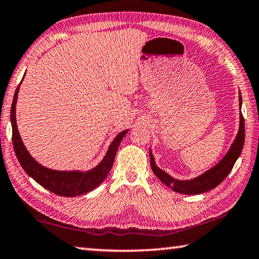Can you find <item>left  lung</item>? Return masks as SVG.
Masks as SVG:
<instances>
[{
	"label": "left lung",
	"mask_w": 259,
	"mask_h": 259,
	"mask_svg": "<svg viewBox=\"0 0 259 259\" xmlns=\"http://www.w3.org/2000/svg\"><path fill=\"white\" fill-rule=\"evenodd\" d=\"M242 105V97L240 94V109ZM244 145V118L242 113H240V128L239 133L235 141L231 146V149L227 152V154L225 155L224 159L219 161V163L211 168L210 170H207L206 173L199 175L198 178L188 180V181H180V180H175L171 176L168 175L166 171L155 165L154 158L152 152L150 151V161H151V168L153 170L155 176L165 183L167 187H169L171 190L175 192H180L183 195H198L206 192L208 190H212L215 187H218L219 184L227 178L229 171L233 169L234 165H235L237 158L240 157L242 149Z\"/></svg>",
	"instance_id": "1"
}]
</instances>
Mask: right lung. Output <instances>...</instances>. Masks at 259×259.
Instances as JSON below:
<instances>
[{"mask_svg": "<svg viewBox=\"0 0 259 259\" xmlns=\"http://www.w3.org/2000/svg\"><path fill=\"white\" fill-rule=\"evenodd\" d=\"M19 91V85L16 89L14 100H12L10 118L12 125V144H14L15 153L17 157L20 166L23 169L38 182L40 186L46 188L47 190L54 192L55 195L64 197H75L78 195H83L86 192L96 189L99 184L107 178L110 168L113 167L115 155L122 138L125 136L128 130L122 131L118 134L114 142L110 144L109 149L106 153L105 158L96 168L89 171H61L53 170L41 166L35 160L31 157L26 147L24 146L22 138L19 136L17 123H16V102H17Z\"/></svg>", "mask_w": 259, "mask_h": 259, "instance_id": "add662e5", "label": "right lung"}]
</instances>
